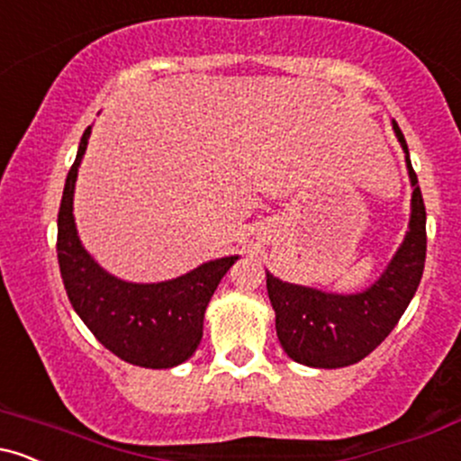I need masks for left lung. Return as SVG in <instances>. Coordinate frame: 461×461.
Returning <instances> with one entry per match:
<instances>
[{
  "label": "left lung",
  "instance_id": "8db88e82",
  "mask_svg": "<svg viewBox=\"0 0 461 461\" xmlns=\"http://www.w3.org/2000/svg\"><path fill=\"white\" fill-rule=\"evenodd\" d=\"M411 179L410 231L382 277L357 294H333L294 285L267 273L275 330L294 362L314 368L351 366L373 353L394 330L420 284L427 256V212L403 131L393 121Z\"/></svg>",
  "mask_w": 461,
  "mask_h": 461
}]
</instances>
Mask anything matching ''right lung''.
<instances>
[{"mask_svg": "<svg viewBox=\"0 0 461 461\" xmlns=\"http://www.w3.org/2000/svg\"><path fill=\"white\" fill-rule=\"evenodd\" d=\"M88 136L91 125L79 140L58 212L56 249L67 297L84 325L116 357L142 368H173L197 351L205 308L238 256L205 262L160 284H131L105 273L82 247L73 219V190Z\"/></svg>", "mask_w": 461, "mask_h": 461, "instance_id": "1", "label": "right lung"}]
</instances>
